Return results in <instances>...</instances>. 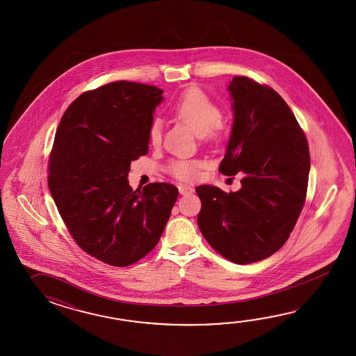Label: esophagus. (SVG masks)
<instances>
[{
    "mask_svg": "<svg viewBox=\"0 0 356 356\" xmlns=\"http://www.w3.org/2000/svg\"><path fill=\"white\" fill-rule=\"evenodd\" d=\"M178 189H179V193L183 195V196L191 195V193H193V191H195V189L192 188V187L186 186V184H179V186H178Z\"/></svg>",
    "mask_w": 356,
    "mask_h": 356,
    "instance_id": "obj_1",
    "label": "esophagus"
}]
</instances>
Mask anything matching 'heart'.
<instances>
[{
  "label": "heart",
  "instance_id": "b5f03b06",
  "mask_svg": "<svg viewBox=\"0 0 356 356\" xmlns=\"http://www.w3.org/2000/svg\"><path fill=\"white\" fill-rule=\"evenodd\" d=\"M172 113L178 120L188 124L198 137H219L220 121L222 112L210 97L204 91L191 88L183 92L179 99L172 106ZM163 123L158 118L152 122L149 127V141L152 146H158L161 141ZM202 163L198 160H175L170 163V173L181 181H193L200 175Z\"/></svg>",
  "mask_w": 356,
  "mask_h": 356
}]
</instances>
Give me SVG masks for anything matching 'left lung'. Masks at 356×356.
<instances>
[{
  "instance_id": "8db88e82",
  "label": "left lung",
  "mask_w": 356,
  "mask_h": 356,
  "mask_svg": "<svg viewBox=\"0 0 356 356\" xmlns=\"http://www.w3.org/2000/svg\"><path fill=\"white\" fill-rule=\"evenodd\" d=\"M227 90L234 122L219 172L241 173L242 188L227 193L198 186L197 224L222 257L245 265L280 250L296 227L308 187L309 147L296 115L273 89L236 76Z\"/></svg>"
}]
</instances>
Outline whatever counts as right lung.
Masks as SVG:
<instances>
[{
    "label": "right lung",
    "mask_w": 356,
    "mask_h": 356,
    "mask_svg": "<svg viewBox=\"0 0 356 356\" xmlns=\"http://www.w3.org/2000/svg\"><path fill=\"white\" fill-rule=\"evenodd\" d=\"M163 92L115 81L86 91L60 118L48 186L77 245L106 265L124 267L159 242L178 197L170 183L134 191L131 161L149 152V127Z\"/></svg>",
    "instance_id": "add662e5"
}]
</instances>
